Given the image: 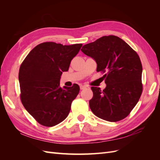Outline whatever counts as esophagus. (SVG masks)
<instances>
[{
  "mask_svg": "<svg viewBox=\"0 0 160 160\" xmlns=\"http://www.w3.org/2000/svg\"><path fill=\"white\" fill-rule=\"evenodd\" d=\"M86 88V87L85 86H84V85H80V89L81 90H83V89H85Z\"/></svg>",
  "mask_w": 160,
  "mask_h": 160,
  "instance_id": "34e87169",
  "label": "esophagus"
}]
</instances>
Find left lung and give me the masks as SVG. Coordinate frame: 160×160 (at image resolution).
Here are the masks:
<instances>
[{
	"label": "left lung",
	"mask_w": 160,
	"mask_h": 160,
	"mask_svg": "<svg viewBox=\"0 0 160 160\" xmlns=\"http://www.w3.org/2000/svg\"><path fill=\"white\" fill-rule=\"evenodd\" d=\"M94 59L97 71L104 73L105 89L91 87V110L111 122L125 118L138 103L143 91L142 65L138 53L122 38L103 36L81 49Z\"/></svg>",
	"instance_id": "1"
}]
</instances>
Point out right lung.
Masks as SVG:
<instances>
[{
  "label": "right lung",
  "mask_w": 160,
  "mask_h": 160,
  "mask_svg": "<svg viewBox=\"0 0 160 160\" xmlns=\"http://www.w3.org/2000/svg\"><path fill=\"white\" fill-rule=\"evenodd\" d=\"M82 44L62 45L45 42L37 45L21 65L18 72L21 102L37 122L52 127L68 116L79 86L60 87L62 72L67 71L71 60Z\"/></svg>",
  "instance_id": "obj_1"
}]
</instances>
